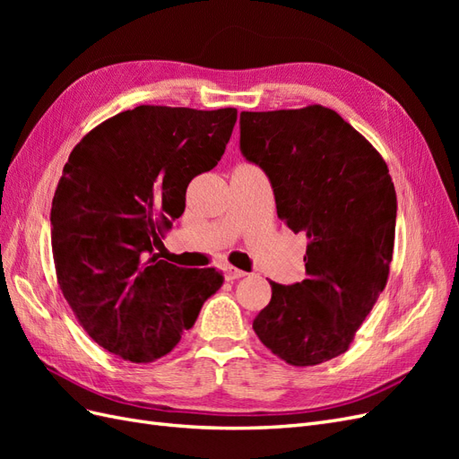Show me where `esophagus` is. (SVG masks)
Returning a JSON list of instances; mask_svg holds the SVG:
<instances>
[{"instance_id": "1", "label": "esophagus", "mask_w": 459, "mask_h": 459, "mask_svg": "<svg viewBox=\"0 0 459 459\" xmlns=\"http://www.w3.org/2000/svg\"><path fill=\"white\" fill-rule=\"evenodd\" d=\"M247 275V272H243V270H239V268H235V266H226L224 268V277L228 281H233V280H241V277H245Z\"/></svg>"}]
</instances>
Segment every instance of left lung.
<instances>
[{
  "label": "left lung",
  "mask_w": 459,
  "mask_h": 459,
  "mask_svg": "<svg viewBox=\"0 0 459 459\" xmlns=\"http://www.w3.org/2000/svg\"><path fill=\"white\" fill-rule=\"evenodd\" d=\"M241 151L268 174L277 216L308 238L307 280L272 285L258 339L283 362L308 368L349 351L386 285L396 191L386 162L333 108L241 113Z\"/></svg>",
  "instance_id": "1"
}]
</instances>
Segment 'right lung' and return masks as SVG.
Instances as JSON below:
<instances>
[{
	"instance_id": "1",
	"label": "right lung",
	"mask_w": 459,
	"mask_h": 459,
	"mask_svg": "<svg viewBox=\"0 0 459 459\" xmlns=\"http://www.w3.org/2000/svg\"><path fill=\"white\" fill-rule=\"evenodd\" d=\"M238 108L140 105L73 149L51 203L57 283L80 325L134 364L169 354L221 287L214 268L149 256L184 214L186 189L226 151Z\"/></svg>"
}]
</instances>
